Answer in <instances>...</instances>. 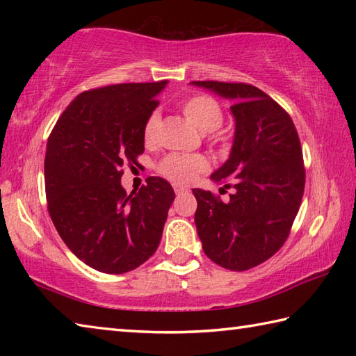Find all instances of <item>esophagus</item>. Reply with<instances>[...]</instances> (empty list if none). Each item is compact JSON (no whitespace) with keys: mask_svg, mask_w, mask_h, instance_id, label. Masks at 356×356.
Here are the masks:
<instances>
[{"mask_svg":"<svg viewBox=\"0 0 356 356\" xmlns=\"http://www.w3.org/2000/svg\"><path fill=\"white\" fill-rule=\"evenodd\" d=\"M174 191H176V195H177V196H180V195H184V193H186L188 190H186V188H182V186H174Z\"/></svg>","mask_w":356,"mask_h":356,"instance_id":"1","label":"esophagus"}]
</instances>
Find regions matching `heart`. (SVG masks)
<instances>
[{
  "instance_id": "b5f03b06",
  "label": "heart",
  "mask_w": 356,
  "mask_h": 356,
  "mask_svg": "<svg viewBox=\"0 0 356 356\" xmlns=\"http://www.w3.org/2000/svg\"><path fill=\"white\" fill-rule=\"evenodd\" d=\"M184 116L204 131L210 143H218L220 135L216 129L221 127L225 113L220 102L209 94H193L177 104ZM161 116L159 111L149 114L143 127V138L146 143H154L159 135ZM209 163L200 154H170L160 160L156 170L161 176L177 185H188L201 172L207 171Z\"/></svg>"
}]
</instances>
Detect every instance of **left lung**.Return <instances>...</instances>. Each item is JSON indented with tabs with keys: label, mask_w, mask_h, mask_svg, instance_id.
<instances>
[{
	"label": "left lung",
	"mask_w": 356,
	"mask_h": 356,
	"mask_svg": "<svg viewBox=\"0 0 356 356\" xmlns=\"http://www.w3.org/2000/svg\"><path fill=\"white\" fill-rule=\"evenodd\" d=\"M193 84L236 102L231 156L212 174V180L236 193L227 202L200 188L193 195L204 252L221 267L243 272L278 252L291 234L305 191L300 138L284 108L252 84Z\"/></svg>",
	"instance_id": "left-lung-1"
}]
</instances>
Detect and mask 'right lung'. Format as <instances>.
<instances>
[{"instance_id":"obj_1","label":"right lung","mask_w":356,"mask_h":356,"mask_svg":"<svg viewBox=\"0 0 356 356\" xmlns=\"http://www.w3.org/2000/svg\"><path fill=\"white\" fill-rule=\"evenodd\" d=\"M165 81L89 89L70 102L47 143L48 213L69 250L99 272L135 270L159 248L174 190L150 176L138 193L120 185L144 152L143 127Z\"/></svg>"}]
</instances>
